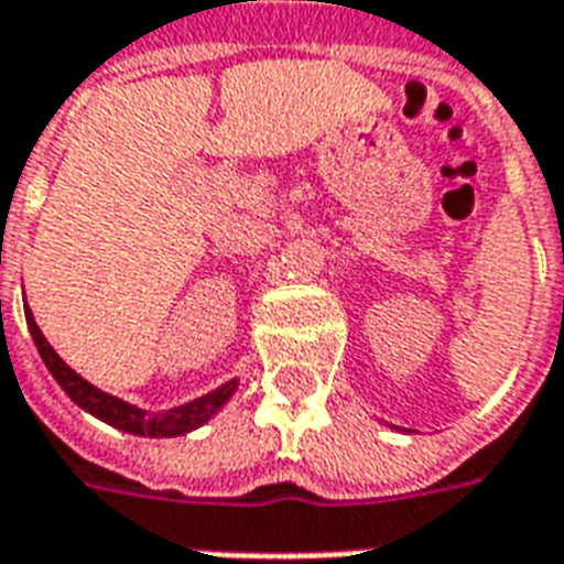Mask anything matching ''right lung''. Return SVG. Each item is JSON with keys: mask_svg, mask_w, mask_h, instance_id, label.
Listing matches in <instances>:
<instances>
[{"mask_svg": "<svg viewBox=\"0 0 564 564\" xmlns=\"http://www.w3.org/2000/svg\"><path fill=\"white\" fill-rule=\"evenodd\" d=\"M25 322H29L31 339L37 345L40 357L46 362V369L52 371L61 389H64L69 398H73L82 410H87L96 419L108 421L110 427L126 430V433H134V436H184L189 430L202 427L204 421H210L216 412L230 401V394L237 392V380H230V383L219 386V389H213V392L202 394V398H195V401L184 403V406H172L166 412H145L140 406H131V403L119 401L113 394L101 392L93 383H87L82 375H75L69 366H66L61 357L55 354V348L46 343V336L40 334L37 322L31 316V310L25 307Z\"/></svg>", "mask_w": 564, "mask_h": 564, "instance_id": "obj_1", "label": "right lung"}]
</instances>
